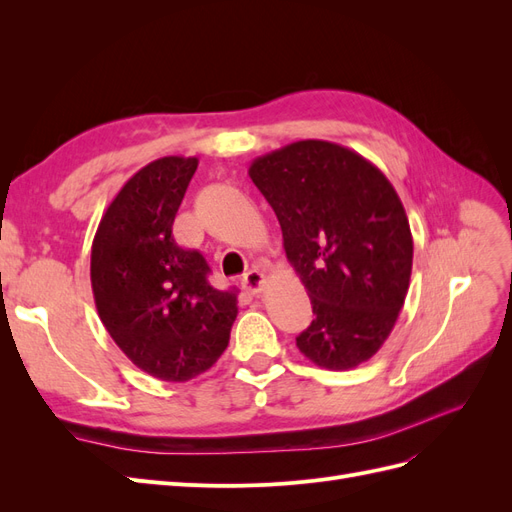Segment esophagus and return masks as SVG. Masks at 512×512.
I'll return each instance as SVG.
<instances>
[{"label": "esophagus", "mask_w": 512, "mask_h": 512, "mask_svg": "<svg viewBox=\"0 0 512 512\" xmlns=\"http://www.w3.org/2000/svg\"><path fill=\"white\" fill-rule=\"evenodd\" d=\"M241 284H243V288H247V290L256 294V292L262 290V286H265V273H262L260 269H250L243 275Z\"/></svg>", "instance_id": "1"}]
</instances>
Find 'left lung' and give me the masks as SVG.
Returning <instances> with one entry per match:
<instances>
[{
  "mask_svg": "<svg viewBox=\"0 0 512 512\" xmlns=\"http://www.w3.org/2000/svg\"><path fill=\"white\" fill-rule=\"evenodd\" d=\"M282 226L316 318L297 348L324 369L369 361L391 335L412 273L404 205L378 166L329 141H297L250 164Z\"/></svg>",
  "mask_w": 512,
  "mask_h": 512,
  "instance_id": "1",
  "label": "left lung"
}]
</instances>
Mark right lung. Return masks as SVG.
I'll use <instances>...</instances> for the list:
<instances>
[{"label":"right lung","mask_w":512,"mask_h":512,"mask_svg":"<svg viewBox=\"0 0 512 512\" xmlns=\"http://www.w3.org/2000/svg\"><path fill=\"white\" fill-rule=\"evenodd\" d=\"M198 158L166 156L134 173L91 243V290L113 342L145 374L185 382L228 346L237 290L207 280L203 254L183 250L173 222Z\"/></svg>","instance_id":"add662e5"}]
</instances>
